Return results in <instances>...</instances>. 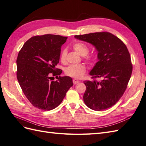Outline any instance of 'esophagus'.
I'll return each mask as SVG.
<instances>
[{
  "instance_id": "esophagus-1",
  "label": "esophagus",
  "mask_w": 146,
  "mask_h": 146,
  "mask_svg": "<svg viewBox=\"0 0 146 146\" xmlns=\"http://www.w3.org/2000/svg\"><path fill=\"white\" fill-rule=\"evenodd\" d=\"M73 83L74 84H78V83H79V81L76 80V79H73Z\"/></svg>"
}]
</instances>
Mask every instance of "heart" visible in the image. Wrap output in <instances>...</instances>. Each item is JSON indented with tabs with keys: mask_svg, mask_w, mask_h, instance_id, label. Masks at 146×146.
Returning <instances> with one entry per match:
<instances>
[{
	"mask_svg": "<svg viewBox=\"0 0 146 146\" xmlns=\"http://www.w3.org/2000/svg\"><path fill=\"white\" fill-rule=\"evenodd\" d=\"M73 49L78 53L80 55L84 56V60L89 63H92L94 61V56L93 55H87L89 52V48L85 43L78 42H76L73 45ZM66 51L65 50H62L61 52L60 55V62L62 63L66 62ZM86 67L82 64L79 65H72L68 66L65 70V73L66 75L74 78L76 79H80L83 77L86 73Z\"/></svg>",
	"mask_w": 146,
	"mask_h": 146,
	"instance_id": "heart-1",
	"label": "heart"
}]
</instances>
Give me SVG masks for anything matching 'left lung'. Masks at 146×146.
<instances>
[{
  "label": "left lung",
  "mask_w": 146,
  "mask_h": 146,
  "mask_svg": "<svg viewBox=\"0 0 146 146\" xmlns=\"http://www.w3.org/2000/svg\"><path fill=\"white\" fill-rule=\"evenodd\" d=\"M74 37L91 43L98 52L99 62L90 73L93 80L84 81L86 86L84 102L95 111L108 109L120 100L127 88L133 72L129 52L121 40L108 32Z\"/></svg>",
  "instance_id": "8db88e82"
}]
</instances>
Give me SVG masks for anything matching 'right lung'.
<instances>
[{
	"label": "right lung",
	"mask_w": 146,
	"mask_h": 146,
	"mask_svg": "<svg viewBox=\"0 0 146 146\" xmlns=\"http://www.w3.org/2000/svg\"><path fill=\"white\" fill-rule=\"evenodd\" d=\"M67 38L52 34L34 36L19 51L17 78L27 99L38 109H55L73 86L72 78L60 76L62 70L56 68L59 63L61 46ZM53 76L57 77L58 80L52 81Z\"/></svg>",
	"instance_id": "add662e5"
}]
</instances>
